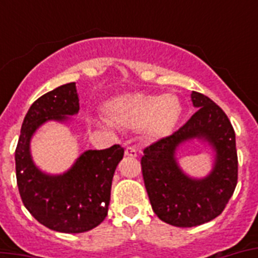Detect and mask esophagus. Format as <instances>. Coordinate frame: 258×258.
I'll list each match as a JSON object with an SVG mask.
<instances>
[{
	"label": "esophagus",
	"instance_id": "34e87169",
	"mask_svg": "<svg viewBox=\"0 0 258 258\" xmlns=\"http://www.w3.org/2000/svg\"><path fill=\"white\" fill-rule=\"evenodd\" d=\"M125 155L127 157H131V158H137L138 157V150L135 149V147H133V146H128L127 149H125Z\"/></svg>",
	"mask_w": 258,
	"mask_h": 258
}]
</instances>
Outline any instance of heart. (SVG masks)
Listing matches in <instances>:
<instances>
[{
	"instance_id": "1",
	"label": "heart",
	"mask_w": 258,
	"mask_h": 258,
	"mask_svg": "<svg viewBox=\"0 0 258 258\" xmlns=\"http://www.w3.org/2000/svg\"><path fill=\"white\" fill-rule=\"evenodd\" d=\"M107 119L124 128H141L150 138H163L172 133L182 115L179 99L172 93H127L105 104Z\"/></svg>"
}]
</instances>
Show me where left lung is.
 I'll list each match as a JSON object with an SVG mask.
<instances>
[{
	"label": "left lung",
	"mask_w": 258,
	"mask_h": 258,
	"mask_svg": "<svg viewBox=\"0 0 258 258\" xmlns=\"http://www.w3.org/2000/svg\"><path fill=\"white\" fill-rule=\"evenodd\" d=\"M198 108L179 130L143 150L142 174L154 213L163 222L191 228L214 220L224 212L237 186L238 159L236 134L226 113L202 93L192 91ZM200 139L216 151L208 177L186 176L176 162V149L184 141Z\"/></svg>",
	"instance_id": "left-lung-1"
}]
</instances>
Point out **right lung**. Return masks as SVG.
I'll list each match as a JSON object with an SVG mask.
<instances>
[{"instance_id": "1", "label": "right lung", "mask_w": 258, "mask_h": 258, "mask_svg": "<svg viewBox=\"0 0 258 258\" xmlns=\"http://www.w3.org/2000/svg\"><path fill=\"white\" fill-rule=\"evenodd\" d=\"M78 112L75 83L42 95L25 115L16 149V176L22 204L40 224L61 233L88 232L103 222L108 212L113 172L124 155L123 147L113 145L83 153L60 175L38 169L30 155L33 134L45 121H66Z\"/></svg>"}]
</instances>
